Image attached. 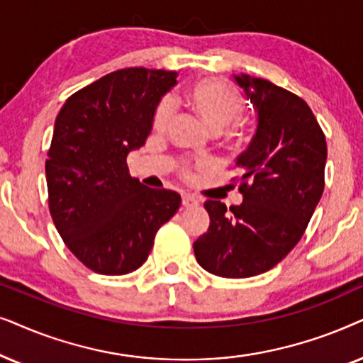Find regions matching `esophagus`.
I'll use <instances>...</instances> for the list:
<instances>
[{
  "label": "esophagus",
  "mask_w": 363,
  "mask_h": 363,
  "mask_svg": "<svg viewBox=\"0 0 363 363\" xmlns=\"http://www.w3.org/2000/svg\"><path fill=\"white\" fill-rule=\"evenodd\" d=\"M199 199H197L196 196L192 194H182V206L184 207H194V206H199Z\"/></svg>",
  "instance_id": "obj_1"
}]
</instances>
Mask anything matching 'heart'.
Here are the masks:
<instances>
[{
  "instance_id": "heart-1",
  "label": "heart",
  "mask_w": 363,
  "mask_h": 363,
  "mask_svg": "<svg viewBox=\"0 0 363 363\" xmlns=\"http://www.w3.org/2000/svg\"><path fill=\"white\" fill-rule=\"evenodd\" d=\"M189 104L212 133L219 134L238 123L242 114V98L234 86L222 79H202L192 86ZM172 116L169 101H162L154 114V128L164 129Z\"/></svg>"
}]
</instances>
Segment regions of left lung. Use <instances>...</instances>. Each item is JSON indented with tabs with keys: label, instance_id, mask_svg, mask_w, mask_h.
Here are the masks:
<instances>
[{
	"label": "left lung",
	"instance_id": "8db88e82",
	"mask_svg": "<svg viewBox=\"0 0 363 363\" xmlns=\"http://www.w3.org/2000/svg\"><path fill=\"white\" fill-rule=\"evenodd\" d=\"M257 128L235 159L242 204L207 201L211 224L194 242L207 272L244 279L275 267L296 247L323 192L327 144L307 103L270 81L234 74Z\"/></svg>",
	"mask_w": 363,
	"mask_h": 363
}]
</instances>
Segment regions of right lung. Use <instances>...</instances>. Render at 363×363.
<instances>
[{
	"label": "right lung",
	"instance_id": "add662e5",
	"mask_svg": "<svg viewBox=\"0 0 363 363\" xmlns=\"http://www.w3.org/2000/svg\"><path fill=\"white\" fill-rule=\"evenodd\" d=\"M176 71L125 67L62 104L46 159L50 211L61 239L86 267L124 275L141 267L159 227L181 206L176 191L129 176V152L146 144Z\"/></svg>",
	"mask_w": 363,
	"mask_h": 363
}]
</instances>
